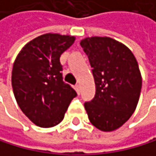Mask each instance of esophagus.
Listing matches in <instances>:
<instances>
[{"instance_id": "obj_1", "label": "esophagus", "mask_w": 156, "mask_h": 156, "mask_svg": "<svg viewBox=\"0 0 156 156\" xmlns=\"http://www.w3.org/2000/svg\"><path fill=\"white\" fill-rule=\"evenodd\" d=\"M75 90L76 91L77 95H80V85H76L75 86Z\"/></svg>"}]
</instances>
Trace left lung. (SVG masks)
<instances>
[{"label": "left lung", "instance_id": "left-lung-1", "mask_svg": "<svg viewBox=\"0 0 156 156\" xmlns=\"http://www.w3.org/2000/svg\"><path fill=\"white\" fill-rule=\"evenodd\" d=\"M88 56L96 83V95L84 107L90 122L100 131L121 127L136 108L142 87L138 63L132 51L109 37L80 41Z\"/></svg>", "mask_w": 156, "mask_h": 156}]
</instances>
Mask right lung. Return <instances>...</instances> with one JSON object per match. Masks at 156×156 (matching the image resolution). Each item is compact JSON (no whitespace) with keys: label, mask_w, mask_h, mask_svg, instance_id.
I'll list each match as a JSON object with an SVG mask.
<instances>
[{"label":"right lung","mask_w":156,"mask_h":156,"mask_svg":"<svg viewBox=\"0 0 156 156\" xmlns=\"http://www.w3.org/2000/svg\"><path fill=\"white\" fill-rule=\"evenodd\" d=\"M75 37L44 34L25 44L12 70V88L23 113L39 127H54L63 119L76 91L63 81L59 58Z\"/></svg>","instance_id":"obj_1"}]
</instances>
